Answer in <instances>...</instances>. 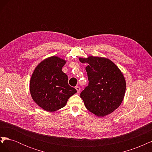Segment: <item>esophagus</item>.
<instances>
[{"instance_id":"esophagus-1","label":"esophagus","mask_w":152,"mask_h":152,"mask_svg":"<svg viewBox=\"0 0 152 152\" xmlns=\"http://www.w3.org/2000/svg\"><path fill=\"white\" fill-rule=\"evenodd\" d=\"M75 89H76V90H77L78 93H80V87L79 86H76V87H75Z\"/></svg>"}]
</instances>
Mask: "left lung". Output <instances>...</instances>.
<instances>
[{
	"instance_id": "1",
	"label": "left lung",
	"mask_w": 152,
	"mask_h": 152,
	"mask_svg": "<svg viewBox=\"0 0 152 152\" xmlns=\"http://www.w3.org/2000/svg\"><path fill=\"white\" fill-rule=\"evenodd\" d=\"M79 59L87 64L89 83L80 94L86 108L98 117L111 113L121 105L125 94L126 84L122 72L107 58Z\"/></svg>"
}]
</instances>
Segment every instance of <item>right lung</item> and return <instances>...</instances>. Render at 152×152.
<instances>
[{"instance_id": "1", "label": "right lung", "mask_w": 152, "mask_h": 152, "mask_svg": "<svg viewBox=\"0 0 152 152\" xmlns=\"http://www.w3.org/2000/svg\"><path fill=\"white\" fill-rule=\"evenodd\" d=\"M66 61L57 56L44 59L35 69L30 82L32 99L40 107L53 112L64 107L77 90L68 84L62 68Z\"/></svg>"}]
</instances>
